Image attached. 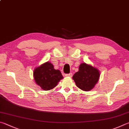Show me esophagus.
Here are the masks:
<instances>
[{
    "mask_svg": "<svg viewBox=\"0 0 129 129\" xmlns=\"http://www.w3.org/2000/svg\"><path fill=\"white\" fill-rule=\"evenodd\" d=\"M72 73H69V74H65V76L66 77H72Z\"/></svg>",
    "mask_w": 129,
    "mask_h": 129,
    "instance_id": "esophagus-1",
    "label": "esophagus"
}]
</instances>
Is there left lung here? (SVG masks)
I'll list each match as a JSON object with an SVG mask.
<instances>
[{
  "label": "left lung",
  "mask_w": 129,
  "mask_h": 129,
  "mask_svg": "<svg viewBox=\"0 0 129 129\" xmlns=\"http://www.w3.org/2000/svg\"><path fill=\"white\" fill-rule=\"evenodd\" d=\"M99 77V72L97 69L86 63H82L79 67L78 72L73 75V79L77 87L87 91L94 87Z\"/></svg>",
  "instance_id": "obj_1"
}]
</instances>
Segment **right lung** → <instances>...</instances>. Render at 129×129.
Listing matches in <instances>:
<instances>
[{
  "label": "right lung",
  "mask_w": 129,
  "mask_h": 129,
  "mask_svg": "<svg viewBox=\"0 0 129 129\" xmlns=\"http://www.w3.org/2000/svg\"><path fill=\"white\" fill-rule=\"evenodd\" d=\"M34 78L37 85L44 90H50L56 86L63 77L59 70H56L51 63L47 62L35 69Z\"/></svg>",
  "instance_id": "1"
}]
</instances>
